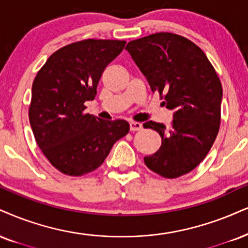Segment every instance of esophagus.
<instances>
[{
  "label": "esophagus",
  "instance_id": "1",
  "mask_svg": "<svg viewBox=\"0 0 248 248\" xmlns=\"http://www.w3.org/2000/svg\"><path fill=\"white\" fill-rule=\"evenodd\" d=\"M142 129V124L138 123V122H130V130L132 132H136V131H140Z\"/></svg>",
  "mask_w": 248,
  "mask_h": 248
}]
</instances>
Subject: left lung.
<instances>
[{
  "mask_svg": "<svg viewBox=\"0 0 248 248\" xmlns=\"http://www.w3.org/2000/svg\"><path fill=\"white\" fill-rule=\"evenodd\" d=\"M125 49L147 79L162 106L173 110L170 126L143 123L161 136L156 153L145 156L148 169L178 178L195 169L212 148L221 124L222 84L197 45L184 36L160 32L132 40Z\"/></svg>",
  "mask_w": 248,
  "mask_h": 248,
  "instance_id": "obj_1",
  "label": "left lung"
}]
</instances>
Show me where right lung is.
Instances as JSON below:
<instances>
[{
	"instance_id": "add662e5",
	"label": "right lung",
	"mask_w": 248,
	"mask_h": 248,
	"mask_svg": "<svg viewBox=\"0 0 248 248\" xmlns=\"http://www.w3.org/2000/svg\"><path fill=\"white\" fill-rule=\"evenodd\" d=\"M125 40L86 39L60 48L36 73L29 118L35 141L64 175L80 177L97 169L114 143L126 136L123 119L103 121L85 114L107 65Z\"/></svg>"
}]
</instances>
